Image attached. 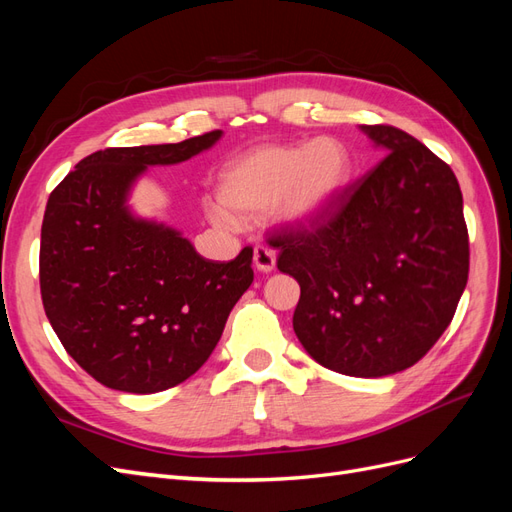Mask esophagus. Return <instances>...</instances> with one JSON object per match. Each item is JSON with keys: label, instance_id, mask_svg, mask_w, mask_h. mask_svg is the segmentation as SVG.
I'll list each match as a JSON object with an SVG mask.
<instances>
[{"label": "esophagus", "instance_id": "obj_1", "mask_svg": "<svg viewBox=\"0 0 512 512\" xmlns=\"http://www.w3.org/2000/svg\"><path fill=\"white\" fill-rule=\"evenodd\" d=\"M275 262H277V256H275V252L271 250V247L256 245V250H254V267L260 273H271L275 269Z\"/></svg>", "mask_w": 512, "mask_h": 512}]
</instances>
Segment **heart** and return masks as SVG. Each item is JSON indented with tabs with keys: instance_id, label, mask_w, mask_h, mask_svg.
<instances>
[{
	"instance_id": "heart-1",
	"label": "heart",
	"mask_w": 512,
	"mask_h": 512,
	"mask_svg": "<svg viewBox=\"0 0 512 512\" xmlns=\"http://www.w3.org/2000/svg\"><path fill=\"white\" fill-rule=\"evenodd\" d=\"M348 151L335 138L299 145H262L226 162L218 175L220 205L209 209L220 226L271 211L284 228H309L331 211L348 179Z\"/></svg>"
}]
</instances>
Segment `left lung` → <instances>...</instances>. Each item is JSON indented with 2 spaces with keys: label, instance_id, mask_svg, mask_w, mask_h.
<instances>
[{
  "label": "left lung",
  "instance_id": "1",
  "mask_svg": "<svg viewBox=\"0 0 512 512\" xmlns=\"http://www.w3.org/2000/svg\"><path fill=\"white\" fill-rule=\"evenodd\" d=\"M382 160L333 211L271 239L277 269L301 286L292 327L322 367L397 374L451 324L468 284L463 198L451 166L393 126H359Z\"/></svg>",
  "mask_w": 512,
  "mask_h": 512
}]
</instances>
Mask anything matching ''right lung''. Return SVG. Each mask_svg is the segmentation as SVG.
Listing matches in <instances>:
<instances>
[{
  "label": "right lung",
  "instance_id": "1",
  "mask_svg": "<svg viewBox=\"0 0 512 512\" xmlns=\"http://www.w3.org/2000/svg\"><path fill=\"white\" fill-rule=\"evenodd\" d=\"M222 134L96 151L49 196L40 241L44 312L66 352L108 389L149 395L188 380L254 282L252 247L230 262L205 260L181 230L130 205L149 166L181 164Z\"/></svg>",
  "mask_w": 512,
  "mask_h": 512
}]
</instances>
